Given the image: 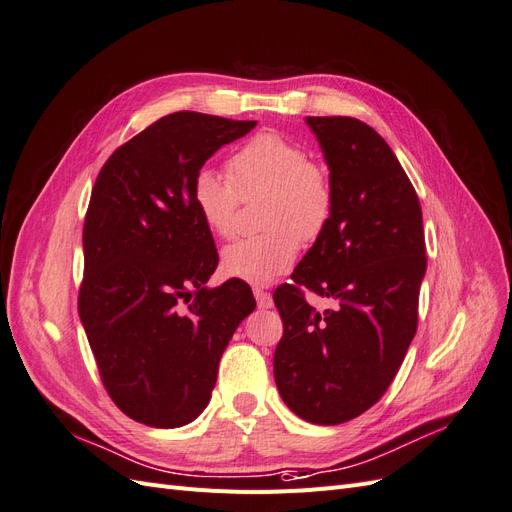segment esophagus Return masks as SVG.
<instances>
[{
    "label": "esophagus",
    "instance_id": "obj_1",
    "mask_svg": "<svg viewBox=\"0 0 512 512\" xmlns=\"http://www.w3.org/2000/svg\"><path fill=\"white\" fill-rule=\"evenodd\" d=\"M253 293H255V300H257V306L261 308V310H266V308H272V295L268 293V291H263V289H259V287H255L253 289Z\"/></svg>",
    "mask_w": 512,
    "mask_h": 512
}]
</instances>
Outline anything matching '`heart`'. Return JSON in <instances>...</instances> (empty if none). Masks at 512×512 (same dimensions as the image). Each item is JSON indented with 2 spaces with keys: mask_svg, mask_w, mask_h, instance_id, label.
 <instances>
[{
  "mask_svg": "<svg viewBox=\"0 0 512 512\" xmlns=\"http://www.w3.org/2000/svg\"><path fill=\"white\" fill-rule=\"evenodd\" d=\"M259 195H266L261 225L268 232L240 238L221 253L223 272L255 287L270 285L293 266L300 249L297 238L315 240L334 206L325 170L308 161L302 146L278 134H257L246 142L229 161V176L202 168L191 183V202L217 236L232 234L240 202Z\"/></svg>",
  "mask_w": 512,
  "mask_h": 512,
  "instance_id": "obj_1",
  "label": "heart"
}]
</instances>
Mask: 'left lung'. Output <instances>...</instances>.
<instances>
[{
  "mask_svg": "<svg viewBox=\"0 0 512 512\" xmlns=\"http://www.w3.org/2000/svg\"><path fill=\"white\" fill-rule=\"evenodd\" d=\"M334 189L332 214L274 291L280 398L308 423L338 425L383 398L417 332L425 238L415 187L389 144L353 117H306ZM308 288L339 308L317 313Z\"/></svg>",
  "mask_w": 512,
  "mask_h": 512,
  "instance_id": "8db88e82",
  "label": "left lung"
}]
</instances>
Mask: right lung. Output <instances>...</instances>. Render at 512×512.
<instances>
[{"label":"right lung","instance_id":"obj_1","mask_svg":"<svg viewBox=\"0 0 512 512\" xmlns=\"http://www.w3.org/2000/svg\"><path fill=\"white\" fill-rule=\"evenodd\" d=\"M255 125L174 112L97 174L78 315L108 395L138 423L180 427L200 415L227 342L255 310L242 280L206 287L219 255L191 202L195 172Z\"/></svg>","mask_w":512,"mask_h":512}]
</instances>
